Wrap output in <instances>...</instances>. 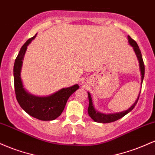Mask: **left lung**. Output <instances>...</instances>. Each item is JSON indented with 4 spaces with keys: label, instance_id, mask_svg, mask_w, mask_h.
<instances>
[{
    "label": "left lung",
    "instance_id": "8db88e82",
    "mask_svg": "<svg viewBox=\"0 0 155 155\" xmlns=\"http://www.w3.org/2000/svg\"><path fill=\"white\" fill-rule=\"evenodd\" d=\"M127 38H128V43L131 47H133V50L135 51V54H136L137 59L138 60V63H139V69L140 71V79H141V84L142 82H143V78H144V73H145V68H144V64H143V58H142L141 52H140V50L138 47V44L136 41H135L133 39L130 38V36L128 35L127 36ZM88 93V98H89V106L87 112L88 114L91 118L96 122H99V123H109V122H114V121H117L119 119L122 118L124 116H125L127 114H128L129 112H130L134 108L135 106L138 102V98H139V95L140 93V91L138 94V97H137L136 101H135V103L133 104L132 106L130 107L128 109H127L126 111H122V112H118V113L115 114H104L101 113V112L98 111L97 110L95 109V106H94L93 102H92V99L91 97V95H90V92H87Z\"/></svg>",
    "mask_w": 155,
    "mask_h": 155
}]
</instances>
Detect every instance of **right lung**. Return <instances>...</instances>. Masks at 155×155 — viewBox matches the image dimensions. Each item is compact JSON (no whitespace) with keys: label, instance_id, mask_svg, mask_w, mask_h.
I'll return each instance as SVG.
<instances>
[{"label":"right lung","instance_id":"right-lung-1","mask_svg":"<svg viewBox=\"0 0 155 155\" xmlns=\"http://www.w3.org/2000/svg\"><path fill=\"white\" fill-rule=\"evenodd\" d=\"M36 35L28 39L24 44L15 60L14 80L16 97L21 108L30 116L40 120L51 121L60 116L65 108L68 99L79 88V86L76 84L69 87L61 89L47 96H36L27 91L21 78L22 60H24L28 46L35 38Z\"/></svg>","mask_w":155,"mask_h":155}]
</instances>
